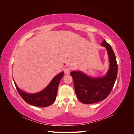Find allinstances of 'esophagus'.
Instances as JSON below:
<instances>
[{
	"instance_id": "esophagus-1",
	"label": "esophagus",
	"mask_w": 134,
	"mask_h": 134,
	"mask_svg": "<svg viewBox=\"0 0 134 134\" xmlns=\"http://www.w3.org/2000/svg\"><path fill=\"white\" fill-rule=\"evenodd\" d=\"M70 72V69L69 68H64V73L65 74H69Z\"/></svg>"
}]
</instances>
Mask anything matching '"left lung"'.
Wrapping results in <instances>:
<instances>
[{
  "instance_id": "obj_1",
  "label": "left lung",
  "mask_w": 134,
  "mask_h": 134,
  "mask_svg": "<svg viewBox=\"0 0 134 134\" xmlns=\"http://www.w3.org/2000/svg\"><path fill=\"white\" fill-rule=\"evenodd\" d=\"M101 45L107 50L110 66L107 75L99 78H92L81 71H71L76 97L84 104H92L103 100L110 94L117 75V64L110 44L104 40Z\"/></svg>"
}]
</instances>
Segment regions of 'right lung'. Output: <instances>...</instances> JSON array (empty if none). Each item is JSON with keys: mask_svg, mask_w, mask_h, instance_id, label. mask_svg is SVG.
Listing matches in <instances>:
<instances>
[{"mask_svg": "<svg viewBox=\"0 0 134 134\" xmlns=\"http://www.w3.org/2000/svg\"><path fill=\"white\" fill-rule=\"evenodd\" d=\"M63 75L64 72L59 74L54 77L44 90L35 94H28L21 91L15 82L14 84L19 95L26 102L36 107H47L55 102L57 95L59 84Z\"/></svg>", "mask_w": 134, "mask_h": 134, "instance_id": "add662e5", "label": "right lung"}]
</instances>
